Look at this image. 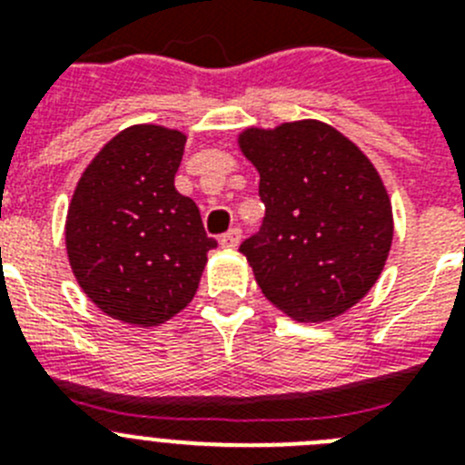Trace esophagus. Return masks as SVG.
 Masks as SVG:
<instances>
[{
  "instance_id": "1",
  "label": "esophagus",
  "mask_w": 465,
  "mask_h": 465,
  "mask_svg": "<svg viewBox=\"0 0 465 465\" xmlns=\"http://www.w3.org/2000/svg\"><path fill=\"white\" fill-rule=\"evenodd\" d=\"M240 242H242L240 228H232L228 230L225 235H221V246H225V249H235V246H240Z\"/></svg>"
}]
</instances>
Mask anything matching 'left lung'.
Wrapping results in <instances>:
<instances>
[{
  "instance_id": "8db88e82",
  "label": "left lung",
  "mask_w": 465,
  "mask_h": 465,
  "mask_svg": "<svg viewBox=\"0 0 465 465\" xmlns=\"http://www.w3.org/2000/svg\"><path fill=\"white\" fill-rule=\"evenodd\" d=\"M261 174V232L242 242L262 295L295 322H331L380 279L393 240L391 200L368 155L322 121L242 130Z\"/></svg>"
}]
</instances>
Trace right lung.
Here are the masks:
<instances>
[{
  "instance_id": "1",
  "label": "right lung",
  "mask_w": 465,
  "mask_h": 465,
  "mask_svg": "<svg viewBox=\"0 0 465 465\" xmlns=\"http://www.w3.org/2000/svg\"><path fill=\"white\" fill-rule=\"evenodd\" d=\"M186 134L130 125L81 174L64 223L72 272L106 316L139 328L165 323L193 300L216 240L174 188Z\"/></svg>"
}]
</instances>
